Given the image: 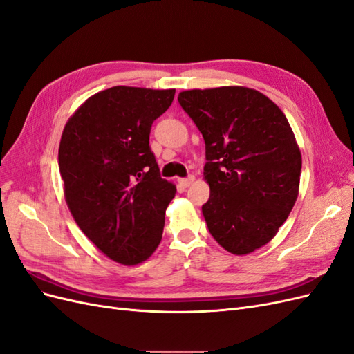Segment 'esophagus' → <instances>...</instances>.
<instances>
[{"label":"esophagus","mask_w":354,"mask_h":354,"mask_svg":"<svg viewBox=\"0 0 354 354\" xmlns=\"http://www.w3.org/2000/svg\"><path fill=\"white\" fill-rule=\"evenodd\" d=\"M195 181V177L194 176H190V177H187V178H180L178 180V183L183 186V187H189L192 183H194Z\"/></svg>","instance_id":"34e87169"}]
</instances>
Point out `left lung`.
I'll return each mask as SVG.
<instances>
[{
  "mask_svg": "<svg viewBox=\"0 0 354 354\" xmlns=\"http://www.w3.org/2000/svg\"><path fill=\"white\" fill-rule=\"evenodd\" d=\"M178 103L205 140L209 199L202 214L209 233L234 255L261 248L298 196L301 152L286 116L239 85L181 91Z\"/></svg>",
  "mask_w": 354,
  "mask_h": 354,
  "instance_id": "obj_1",
  "label": "left lung"
}]
</instances>
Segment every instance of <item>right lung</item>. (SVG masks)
<instances>
[{"label": "right lung", "mask_w": 354, "mask_h": 354, "mask_svg": "<svg viewBox=\"0 0 354 354\" xmlns=\"http://www.w3.org/2000/svg\"><path fill=\"white\" fill-rule=\"evenodd\" d=\"M174 94L116 85L85 100L63 128L68 208L85 236L120 264L146 261L162 239L176 186L160 178L149 134Z\"/></svg>", "instance_id": "add662e5"}]
</instances>
